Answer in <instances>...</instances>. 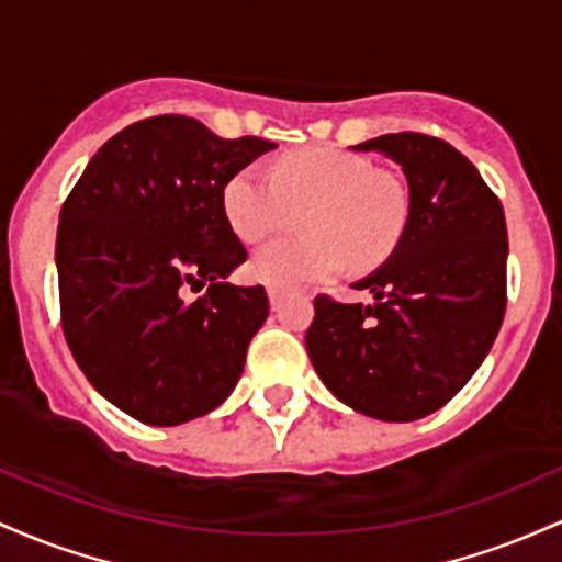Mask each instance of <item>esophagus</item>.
Listing matches in <instances>:
<instances>
[{"label":"esophagus","instance_id":"esophagus-1","mask_svg":"<svg viewBox=\"0 0 562 562\" xmlns=\"http://www.w3.org/2000/svg\"><path fill=\"white\" fill-rule=\"evenodd\" d=\"M268 300H270V307H273V311H279V305H281L279 289H268Z\"/></svg>","mask_w":562,"mask_h":562}]
</instances>
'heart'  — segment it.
Masks as SVG:
<instances>
[{
  "mask_svg": "<svg viewBox=\"0 0 562 562\" xmlns=\"http://www.w3.org/2000/svg\"><path fill=\"white\" fill-rule=\"evenodd\" d=\"M223 210L244 241L289 231L305 212V236L268 244L249 262L251 279L292 292L334 279L348 262L356 270L382 265L406 233L412 201L406 182L361 154L305 148L281 156L270 172L238 169Z\"/></svg>",
  "mask_w": 562,
  "mask_h": 562,
  "instance_id": "b5f03b06",
  "label": "heart"
}]
</instances>
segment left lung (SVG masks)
<instances>
[{
    "instance_id": "1",
    "label": "left lung",
    "mask_w": 562,
    "mask_h": 562,
    "mask_svg": "<svg viewBox=\"0 0 562 562\" xmlns=\"http://www.w3.org/2000/svg\"><path fill=\"white\" fill-rule=\"evenodd\" d=\"M403 169L408 225L393 255L352 283L374 305L315 300L305 334L321 382L352 412L414 422L446 406L488 356L507 307V223L468 156L398 132L352 145Z\"/></svg>"
}]
</instances>
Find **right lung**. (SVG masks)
I'll use <instances>...</instances> for the list:
<instances>
[{"instance_id":"obj_1","label":"right lung","mask_w":562,"mask_h":562,"mask_svg":"<svg viewBox=\"0 0 562 562\" xmlns=\"http://www.w3.org/2000/svg\"><path fill=\"white\" fill-rule=\"evenodd\" d=\"M196 119L156 116L113 135L60 210L55 265L66 342L90 384L132 419L172 427L217 408L268 318L262 286L223 210L238 169L273 150ZM186 282L211 283L181 300Z\"/></svg>"}]
</instances>
